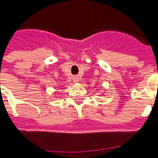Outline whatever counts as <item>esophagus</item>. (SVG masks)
<instances>
[{
  "label": "esophagus",
  "mask_w": 158,
  "mask_h": 158,
  "mask_svg": "<svg viewBox=\"0 0 158 158\" xmlns=\"http://www.w3.org/2000/svg\"><path fill=\"white\" fill-rule=\"evenodd\" d=\"M73 81H74V82H75V83L79 82V78H78V77H74V78H73Z\"/></svg>",
  "instance_id": "obj_1"
}]
</instances>
